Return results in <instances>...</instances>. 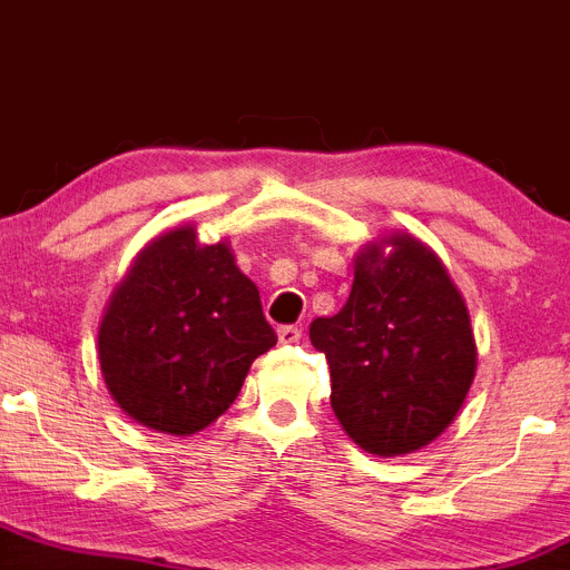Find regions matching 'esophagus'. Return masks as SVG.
Returning a JSON list of instances; mask_svg holds the SVG:
<instances>
[{
	"instance_id": "obj_1",
	"label": "esophagus",
	"mask_w": 570,
	"mask_h": 570,
	"mask_svg": "<svg viewBox=\"0 0 570 570\" xmlns=\"http://www.w3.org/2000/svg\"><path fill=\"white\" fill-rule=\"evenodd\" d=\"M299 337H303V330H299V326H281L278 330L281 345H294Z\"/></svg>"
}]
</instances>
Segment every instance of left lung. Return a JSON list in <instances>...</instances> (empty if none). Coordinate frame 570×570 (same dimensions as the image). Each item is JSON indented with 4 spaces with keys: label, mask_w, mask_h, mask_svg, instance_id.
<instances>
[{
    "label": "left lung",
    "mask_w": 570,
    "mask_h": 570,
    "mask_svg": "<svg viewBox=\"0 0 570 570\" xmlns=\"http://www.w3.org/2000/svg\"><path fill=\"white\" fill-rule=\"evenodd\" d=\"M311 343L330 362L340 426L381 458L434 442L476 372L466 299L440 254L410 233L358 248L348 303L311 324Z\"/></svg>",
    "instance_id": "1"
}]
</instances>
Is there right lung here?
Here are the masks:
<instances>
[{
  "label": "right lung",
  "mask_w": 570,
  "mask_h": 570,
  "mask_svg": "<svg viewBox=\"0 0 570 570\" xmlns=\"http://www.w3.org/2000/svg\"><path fill=\"white\" fill-rule=\"evenodd\" d=\"M273 345L230 240L203 244L189 222L136 254L98 324V364L117 407L171 436L212 426Z\"/></svg>",
  "instance_id": "right-lung-1"
}]
</instances>
